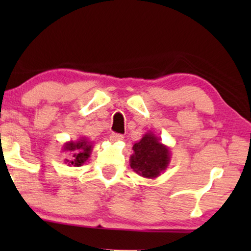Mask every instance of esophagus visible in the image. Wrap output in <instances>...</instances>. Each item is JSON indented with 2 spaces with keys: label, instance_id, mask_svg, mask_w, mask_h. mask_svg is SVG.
Listing matches in <instances>:
<instances>
[{
  "label": "esophagus",
  "instance_id": "34e87169",
  "mask_svg": "<svg viewBox=\"0 0 251 251\" xmlns=\"http://www.w3.org/2000/svg\"><path fill=\"white\" fill-rule=\"evenodd\" d=\"M109 139H111V142H120V140H123V136L120 135V133L112 132L111 136H109Z\"/></svg>",
  "mask_w": 251,
  "mask_h": 251
}]
</instances>
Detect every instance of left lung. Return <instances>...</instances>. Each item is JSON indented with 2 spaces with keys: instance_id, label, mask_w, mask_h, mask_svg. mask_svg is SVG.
<instances>
[{
  "instance_id": "obj_1",
  "label": "left lung",
  "mask_w": 251,
  "mask_h": 251,
  "mask_svg": "<svg viewBox=\"0 0 251 251\" xmlns=\"http://www.w3.org/2000/svg\"><path fill=\"white\" fill-rule=\"evenodd\" d=\"M133 154L130 156V167L144 178L154 179L159 177L169 166L171 151L161 143L153 132H146L139 142L132 146Z\"/></svg>"
}]
</instances>
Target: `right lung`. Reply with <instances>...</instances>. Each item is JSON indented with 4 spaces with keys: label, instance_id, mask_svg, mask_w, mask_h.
Here are the masks:
<instances>
[{
    "label": "right lung",
    "instance_id": "add662e5",
    "mask_svg": "<svg viewBox=\"0 0 251 251\" xmlns=\"http://www.w3.org/2000/svg\"><path fill=\"white\" fill-rule=\"evenodd\" d=\"M94 150V143L90 142L87 137H81L80 139L71 140L64 144L63 151L71 152V159L65 160V163H67L70 167H81L87 162V160L90 157V154Z\"/></svg>",
    "mask_w": 251,
    "mask_h": 251
}]
</instances>
